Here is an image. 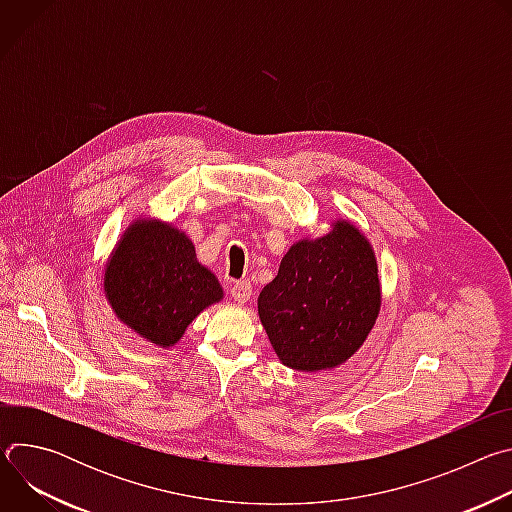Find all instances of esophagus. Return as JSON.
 <instances>
[{
  "instance_id": "obj_1",
  "label": "esophagus",
  "mask_w": 512,
  "mask_h": 512,
  "mask_svg": "<svg viewBox=\"0 0 512 512\" xmlns=\"http://www.w3.org/2000/svg\"><path fill=\"white\" fill-rule=\"evenodd\" d=\"M251 294H253V289H251V283H249L247 279L237 281V283L231 287V296H233V300H235L237 304H247L249 298H251Z\"/></svg>"
}]
</instances>
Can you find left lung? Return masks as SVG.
Here are the masks:
<instances>
[{
    "mask_svg": "<svg viewBox=\"0 0 512 512\" xmlns=\"http://www.w3.org/2000/svg\"><path fill=\"white\" fill-rule=\"evenodd\" d=\"M259 320L285 367L318 373L346 362L381 312L379 265L369 239L338 218L316 239H300L257 298Z\"/></svg>",
    "mask_w": 512,
    "mask_h": 512,
    "instance_id": "1",
    "label": "left lung"
}]
</instances>
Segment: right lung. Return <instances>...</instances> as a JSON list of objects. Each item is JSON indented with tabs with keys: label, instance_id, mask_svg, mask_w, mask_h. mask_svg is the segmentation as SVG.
<instances>
[{
	"label": "right lung",
	"instance_id": "1",
	"mask_svg": "<svg viewBox=\"0 0 512 512\" xmlns=\"http://www.w3.org/2000/svg\"><path fill=\"white\" fill-rule=\"evenodd\" d=\"M103 291L117 320L160 348L174 346L202 310L225 296L184 231L141 216L111 251Z\"/></svg>",
	"mask_w": 512,
	"mask_h": 512
}]
</instances>
